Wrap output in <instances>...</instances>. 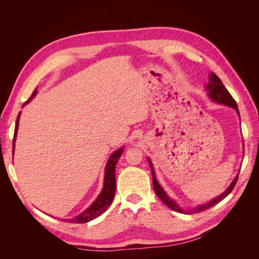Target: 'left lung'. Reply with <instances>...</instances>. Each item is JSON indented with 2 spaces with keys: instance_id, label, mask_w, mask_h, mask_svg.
Wrapping results in <instances>:
<instances>
[{
  "instance_id": "8db88e82",
  "label": "left lung",
  "mask_w": 259,
  "mask_h": 259,
  "mask_svg": "<svg viewBox=\"0 0 259 259\" xmlns=\"http://www.w3.org/2000/svg\"><path fill=\"white\" fill-rule=\"evenodd\" d=\"M208 77H209L208 83L205 86V90L207 91L208 98L213 100L214 103H217V104H221V105H224V106H227V107L233 108L234 110L237 111V113H238V115L240 117L239 109H238L236 100L232 98V96L230 95V93L227 91V89L224 86V84L221 81V79H219V77L215 73H213V72L209 73ZM147 160H148L149 165H150V168H151L153 189H154L155 194L158 195V197L160 198V200L164 203V204H165L167 207H169L170 209H173L175 211H178V213H184V214H188V215L194 214V213H199V211H203V210H206V209L210 208L211 206L216 205L217 203H219L222 200H224L227 197V195H228L233 190V188H234V186H236V184L238 182V177H239V173H238L237 176L234 177V179L231 182L230 186L227 188V189L221 195H218V197H216L215 199L210 200L207 203H204V204H200V205H197V206H194V207L184 209L174 199H171L169 197V195L166 193V191L163 189L162 186L158 183V180H156V178H155V171H154V168H153V165H152V162H151V160L149 159V158Z\"/></svg>"
}]
</instances>
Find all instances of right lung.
<instances>
[{
	"label": "right lung",
	"mask_w": 259,
	"mask_h": 259,
	"mask_svg": "<svg viewBox=\"0 0 259 259\" xmlns=\"http://www.w3.org/2000/svg\"><path fill=\"white\" fill-rule=\"evenodd\" d=\"M36 90H34L32 96H31L25 104L22 105V107H25L27 104H29L31 100L33 99V97L36 95ZM20 113L17 116L16 120V126H15V133H14V140H13V153L15 150V142H16V137H17V131H18V125H19V119H20ZM124 151V148L121 147L115 150L110 156H109L108 162L106 164L105 167V177H104V186L103 189H101V192L97 197V199L94 201L92 204L86 208L84 211H82L81 214L75 216L74 218L71 219H61L62 222H67V223H76V224H84V223H89L93 219L97 218L103 213H105L106 209L111 205V203L113 201V197L115 193V165L117 161L121 158V155Z\"/></svg>",
	"instance_id": "right-lung-1"
}]
</instances>
